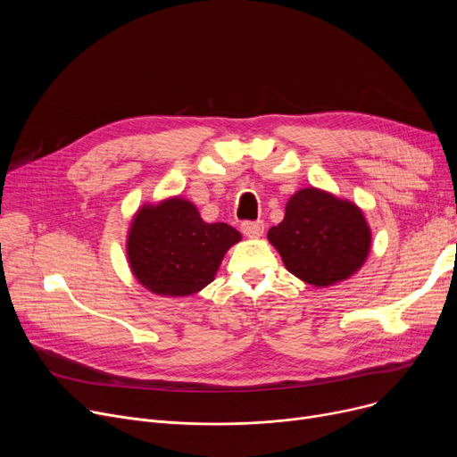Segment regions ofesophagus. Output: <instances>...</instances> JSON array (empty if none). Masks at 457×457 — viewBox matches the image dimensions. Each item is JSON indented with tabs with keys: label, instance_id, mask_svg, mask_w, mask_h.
Returning <instances> with one entry per match:
<instances>
[{
	"label": "esophagus",
	"instance_id": "obj_1",
	"mask_svg": "<svg viewBox=\"0 0 457 457\" xmlns=\"http://www.w3.org/2000/svg\"><path fill=\"white\" fill-rule=\"evenodd\" d=\"M241 231L248 238H259L262 235V231H265V224H262L261 220H257V222H243L241 224Z\"/></svg>",
	"mask_w": 457,
	"mask_h": 457
}]
</instances>
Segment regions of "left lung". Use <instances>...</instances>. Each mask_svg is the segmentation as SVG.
<instances>
[{"mask_svg": "<svg viewBox=\"0 0 457 457\" xmlns=\"http://www.w3.org/2000/svg\"><path fill=\"white\" fill-rule=\"evenodd\" d=\"M267 237L287 270L320 289L353 276L365 265L372 245L363 211L317 187L295 192L283 220Z\"/></svg>", "mask_w": 457, "mask_h": 457, "instance_id": "8db88e82", "label": "left lung"}]
</instances>
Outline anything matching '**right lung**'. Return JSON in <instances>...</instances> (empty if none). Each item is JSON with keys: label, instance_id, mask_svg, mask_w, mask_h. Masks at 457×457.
I'll use <instances>...</instances> for the list:
<instances>
[{"label": "right lung", "instance_id": "add662e5", "mask_svg": "<svg viewBox=\"0 0 457 457\" xmlns=\"http://www.w3.org/2000/svg\"><path fill=\"white\" fill-rule=\"evenodd\" d=\"M243 235L224 222H205L181 196L144 204L133 214L126 253L135 279L157 296H190L207 287L226 252Z\"/></svg>", "mask_w": 457, "mask_h": 457}]
</instances>
